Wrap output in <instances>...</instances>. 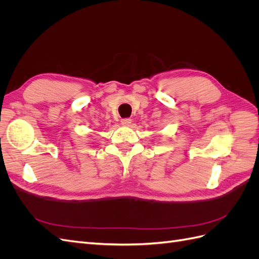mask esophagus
Returning <instances> with one entry per match:
<instances>
[{
    "label": "esophagus",
    "mask_w": 259,
    "mask_h": 259,
    "mask_svg": "<svg viewBox=\"0 0 259 259\" xmlns=\"http://www.w3.org/2000/svg\"><path fill=\"white\" fill-rule=\"evenodd\" d=\"M121 124L123 125V126H131V124H132V120L131 119H122L121 120Z\"/></svg>",
    "instance_id": "esophagus-1"
}]
</instances>
